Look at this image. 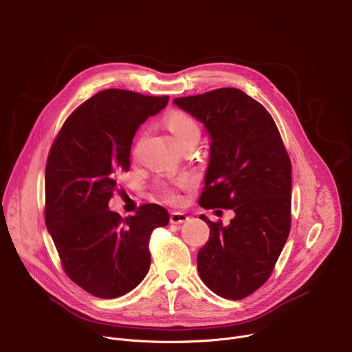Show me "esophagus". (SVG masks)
<instances>
[{"label":"esophagus","instance_id":"obj_1","mask_svg":"<svg viewBox=\"0 0 352 352\" xmlns=\"http://www.w3.org/2000/svg\"><path fill=\"white\" fill-rule=\"evenodd\" d=\"M188 219H190V218L186 217L185 214H182V212H173V214L170 215V222L174 223V225H181V223L186 222Z\"/></svg>","mask_w":352,"mask_h":352}]
</instances>
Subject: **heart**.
<instances>
[{"instance_id": "1", "label": "heart", "mask_w": 352, "mask_h": 352, "mask_svg": "<svg viewBox=\"0 0 352 352\" xmlns=\"http://www.w3.org/2000/svg\"><path fill=\"white\" fill-rule=\"evenodd\" d=\"M166 126L168 131L173 134L175 143L182 142V140L192 137V135H199V126L198 123L192 119L190 114L182 113V111H173L166 120ZM188 178H181L179 185L186 186L188 185ZM164 198L170 202H178L179 201V194L175 188H164L162 191Z\"/></svg>"}]
</instances>
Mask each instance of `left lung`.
<instances>
[{
    "label": "left lung",
    "instance_id": "8db88e82",
    "mask_svg": "<svg viewBox=\"0 0 352 352\" xmlns=\"http://www.w3.org/2000/svg\"><path fill=\"white\" fill-rule=\"evenodd\" d=\"M174 104L201 122L210 140L199 205L235 212L229 225L199 217L210 229L197 256L199 277L223 298H245L269 278L289 238L290 158L269 111L239 89L178 98Z\"/></svg>",
    "mask_w": 352,
    "mask_h": 352
}]
</instances>
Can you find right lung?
<instances>
[{
    "label": "right lung",
    "mask_w": 352,
    "mask_h": 352,
    "mask_svg": "<svg viewBox=\"0 0 352 352\" xmlns=\"http://www.w3.org/2000/svg\"><path fill=\"white\" fill-rule=\"evenodd\" d=\"M167 103L168 96L102 90L67 117L50 151L45 223L66 274L96 297H120L143 282L151 232L170 221L157 204L124 219L109 209L137 129Z\"/></svg>",
    "instance_id": "obj_1"
}]
</instances>
